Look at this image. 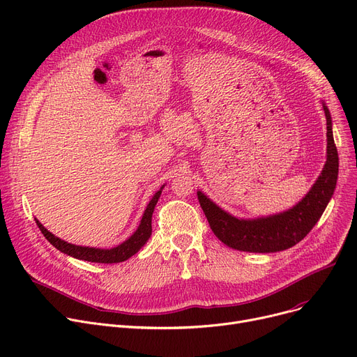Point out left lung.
I'll list each match as a JSON object with an SVG mask.
<instances>
[{"mask_svg": "<svg viewBox=\"0 0 357 357\" xmlns=\"http://www.w3.org/2000/svg\"><path fill=\"white\" fill-rule=\"evenodd\" d=\"M321 104L327 120V160L311 190L292 208L266 217L238 218L224 211L202 191H197L211 230L224 245L252 253L287 250L301 241L320 220L334 194L339 175V155L333 139V121L327 105Z\"/></svg>", "mask_w": 357, "mask_h": 357, "instance_id": "left-lung-1", "label": "left lung"}]
</instances>
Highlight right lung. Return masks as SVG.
Returning <instances> with one entry per match:
<instances>
[{
    "mask_svg": "<svg viewBox=\"0 0 357 357\" xmlns=\"http://www.w3.org/2000/svg\"><path fill=\"white\" fill-rule=\"evenodd\" d=\"M163 186L165 185H162L160 190L152 197V199L149 201L137 230L131 234L127 240L120 243L119 246L111 248V249H98V248H86V246L72 245V243H68L59 237H56L54 234H52L47 229L43 227V224L37 218H34V220H36L37 227L40 229V231L49 240L50 245H53L62 253L72 256L75 259H79V260L93 261V264H119V261H124L128 257L136 255L146 245L149 237L152 236V215H153L156 204L159 201V197L162 194Z\"/></svg>",
    "mask_w": 357,
    "mask_h": 357,
    "instance_id": "add662e5",
    "label": "right lung"
}]
</instances>
